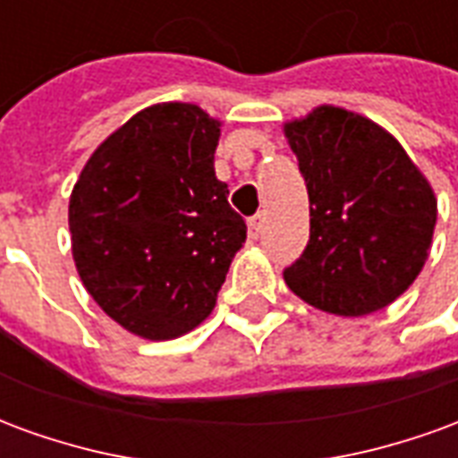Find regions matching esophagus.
Segmentation results:
<instances>
[{"mask_svg":"<svg viewBox=\"0 0 458 458\" xmlns=\"http://www.w3.org/2000/svg\"><path fill=\"white\" fill-rule=\"evenodd\" d=\"M248 235L252 240L262 238V216H255V218L248 220Z\"/></svg>","mask_w":458,"mask_h":458,"instance_id":"esophagus-1","label":"esophagus"}]
</instances>
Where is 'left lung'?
Listing matches in <instances>:
<instances>
[{"label":"left lung","mask_w":458,"mask_h":458,"mask_svg":"<svg viewBox=\"0 0 458 458\" xmlns=\"http://www.w3.org/2000/svg\"><path fill=\"white\" fill-rule=\"evenodd\" d=\"M309 191V245L284 269L287 287L336 317L393 304L422 272L437 199L390 131L321 105L284 124Z\"/></svg>","instance_id":"8db88e82"}]
</instances>
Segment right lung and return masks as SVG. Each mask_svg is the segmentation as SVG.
Masks as SVG:
<instances>
[{
  "label": "right lung",
  "mask_w": 458,
  "mask_h": 458,
  "mask_svg": "<svg viewBox=\"0 0 458 458\" xmlns=\"http://www.w3.org/2000/svg\"><path fill=\"white\" fill-rule=\"evenodd\" d=\"M220 122L189 103L151 105L93 151L71 193L73 259L90 297L149 341L208 317L248 225L216 179Z\"/></svg>",
  "instance_id": "1"
}]
</instances>
